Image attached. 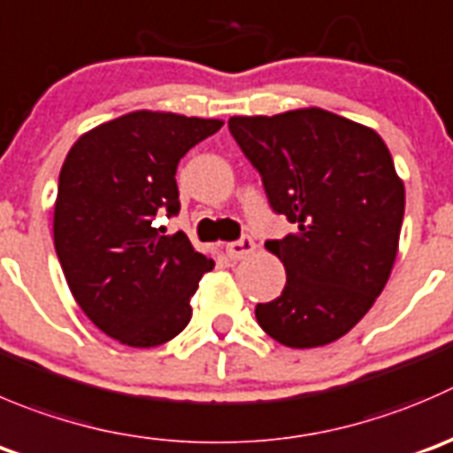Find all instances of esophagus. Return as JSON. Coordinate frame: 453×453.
Wrapping results in <instances>:
<instances>
[{
    "instance_id": "obj_1",
    "label": "esophagus",
    "mask_w": 453,
    "mask_h": 453,
    "mask_svg": "<svg viewBox=\"0 0 453 453\" xmlns=\"http://www.w3.org/2000/svg\"><path fill=\"white\" fill-rule=\"evenodd\" d=\"M226 250H227V257H230L232 261H239V258L252 254L254 250H257V243H254L250 236H241L239 241H232V243H227Z\"/></svg>"
}]
</instances>
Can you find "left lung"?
<instances>
[{
  "label": "left lung",
  "mask_w": 453,
  "mask_h": 453,
  "mask_svg": "<svg viewBox=\"0 0 453 453\" xmlns=\"http://www.w3.org/2000/svg\"><path fill=\"white\" fill-rule=\"evenodd\" d=\"M227 126L272 210L298 227L265 243L288 280L257 305L258 325L288 348L334 343L370 311L396 261L405 186L392 155L379 133L323 108Z\"/></svg>",
  "instance_id": "1"
}]
</instances>
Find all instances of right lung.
<instances>
[{
	"label": "right lung",
	"instance_id": "obj_1",
	"mask_svg": "<svg viewBox=\"0 0 453 453\" xmlns=\"http://www.w3.org/2000/svg\"><path fill=\"white\" fill-rule=\"evenodd\" d=\"M223 126L134 110L74 142L59 173L52 234L83 314L130 348H157L190 323V298L214 261L157 217L179 212L177 165Z\"/></svg>",
	"mask_w": 453,
	"mask_h": 453
}]
</instances>
